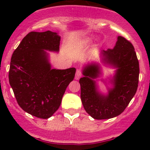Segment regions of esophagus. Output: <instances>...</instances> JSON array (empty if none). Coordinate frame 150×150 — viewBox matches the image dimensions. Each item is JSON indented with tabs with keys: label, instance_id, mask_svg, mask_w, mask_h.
<instances>
[{
	"label": "esophagus",
	"instance_id": "1",
	"mask_svg": "<svg viewBox=\"0 0 150 150\" xmlns=\"http://www.w3.org/2000/svg\"><path fill=\"white\" fill-rule=\"evenodd\" d=\"M82 76V73H81V72L80 70H77L76 72V75H75V79L76 80H79L80 78Z\"/></svg>",
	"mask_w": 150,
	"mask_h": 150
}]
</instances>
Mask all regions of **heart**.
Instances as JSON below:
<instances>
[{"label":"heart","mask_w":150,"mask_h":150,"mask_svg":"<svg viewBox=\"0 0 150 150\" xmlns=\"http://www.w3.org/2000/svg\"><path fill=\"white\" fill-rule=\"evenodd\" d=\"M86 41L87 42V43H90V42L91 41V38H87V39H86Z\"/></svg>","instance_id":"heart-1"}]
</instances>
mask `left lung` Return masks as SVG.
<instances>
[{"mask_svg": "<svg viewBox=\"0 0 150 150\" xmlns=\"http://www.w3.org/2000/svg\"><path fill=\"white\" fill-rule=\"evenodd\" d=\"M99 54L104 64L115 69L109 81L111 86L107 87V93H102L97 84V78L102 74L99 63L84 65L83 77L79 83L86 112L93 118L104 120L121 114L133 99L138 88L139 64L133 45L122 36L117 37L112 49L102 50Z\"/></svg>", "mask_w": 150, "mask_h": 150, "instance_id": "obj_1", "label": "left lung"}]
</instances>
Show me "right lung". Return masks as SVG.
I'll use <instances>...</instances> for the list:
<instances>
[{
	"label": "right lung",
	"mask_w": 150,
	"mask_h": 150,
	"mask_svg": "<svg viewBox=\"0 0 150 150\" xmlns=\"http://www.w3.org/2000/svg\"><path fill=\"white\" fill-rule=\"evenodd\" d=\"M60 40L58 33L49 30L30 32L11 59L8 79L17 103L39 118H49L58 110L67 87L75 78V68H51L46 51L59 52Z\"/></svg>",
	"instance_id": "right-lung-1"
}]
</instances>
